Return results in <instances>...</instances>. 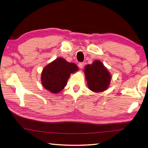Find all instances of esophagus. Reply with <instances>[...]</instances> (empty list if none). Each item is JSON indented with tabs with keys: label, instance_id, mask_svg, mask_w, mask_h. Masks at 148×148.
<instances>
[{
	"label": "esophagus",
	"instance_id": "34e87169",
	"mask_svg": "<svg viewBox=\"0 0 148 148\" xmlns=\"http://www.w3.org/2000/svg\"><path fill=\"white\" fill-rule=\"evenodd\" d=\"M83 67H84V63H82V62H81V63H79V67L80 69H82L83 68Z\"/></svg>",
	"mask_w": 148,
	"mask_h": 148
}]
</instances>
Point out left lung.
<instances>
[{"instance_id": "obj_1", "label": "left lung", "mask_w": 148, "mask_h": 148, "mask_svg": "<svg viewBox=\"0 0 148 148\" xmlns=\"http://www.w3.org/2000/svg\"><path fill=\"white\" fill-rule=\"evenodd\" d=\"M84 73L88 87L91 91L95 93L102 92L109 87L112 76L100 60H95L92 64L86 65Z\"/></svg>"}]
</instances>
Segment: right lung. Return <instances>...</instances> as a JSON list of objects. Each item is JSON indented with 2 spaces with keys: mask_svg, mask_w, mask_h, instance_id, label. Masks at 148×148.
I'll list each match as a JSON object with an SVG mask.
<instances>
[{
  "mask_svg": "<svg viewBox=\"0 0 148 148\" xmlns=\"http://www.w3.org/2000/svg\"><path fill=\"white\" fill-rule=\"evenodd\" d=\"M78 70L79 67L75 64L58 57L43 69L41 74V84L52 94H58L66 86L71 74Z\"/></svg>",
  "mask_w": 148,
  "mask_h": 148,
  "instance_id": "obj_1",
  "label": "right lung"
}]
</instances>
